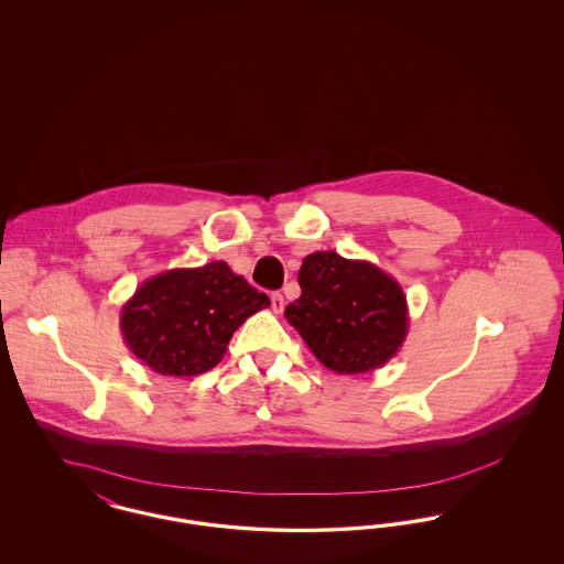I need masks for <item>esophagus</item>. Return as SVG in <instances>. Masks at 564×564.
I'll return each mask as SVG.
<instances>
[{
  "instance_id": "obj_1",
  "label": "esophagus",
  "mask_w": 564,
  "mask_h": 564,
  "mask_svg": "<svg viewBox=\"0 0 564 564\" xmlns=\"http://www.w3.org/2000/svg\"><path fill=\"white\" fill-rule=\"evenodd\" d=\"M270 306H272V311L276 313V315H281L283 313V306H285V302H283V295L279 294H272V297H270Z\"/></svg>"
}]
</instances>
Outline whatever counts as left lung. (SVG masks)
I'll return each mask as SVG.
<instances>
[{"label":"left lung","mask_w":564,"mask_h":564,"mask_svg":"<svg viewBox=\"0 0 564 564\" xmlns=\"http://www.w3.org/2000/svg\"><path fill=\"white\" fill-rule=\"evenodd\" d=\"M297 283L302 294L288 304L285 319L332 372H372L402 349L405 294L372 262L315 251L302 260Z\"/></svg>","instance_id":"8db88e82"}]
</instances>
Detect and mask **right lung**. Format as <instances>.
Returning <instances> with one entry per match:
<instances>
[{"label":"right lung","mask_w":564,"mask_h":564,"mask_svg":"<svg viewBox=\"0 0 564 564\" xmlns=\"http://www.w3.org/2000/svg\"><path fill=\"white\" fill-rule=\"evenodd\" d=\"M267 306L269 295L219 260L143 281L120 311V329L148 368L189 378L215 368L242 322Z\"/></svg>","instance_id":"1"}]
</instances>
